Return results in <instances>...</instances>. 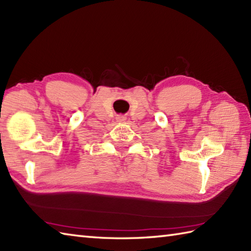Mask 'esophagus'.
Here are the masks:
<instances>
[{
    "label": "esophagus",
    "instance_id": "34e87169",
    "mask_svg": "<svg viewBox=\"0 0 251 251\" xmlns=\"http://www.w3.org/2000/svg\"><path fill=\"white\" fill-rule=\"evenodd\" d=\"M116 120H117V122H125L126 117H125V116H123V115H120V116H117V117H116Z\"/></svg>",
    "mask_w": 251,
    "mask_h": 251
}]
</instances>
